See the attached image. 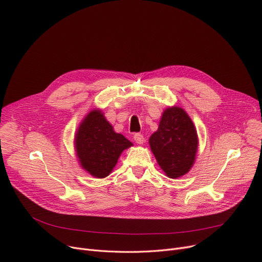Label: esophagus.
<instances>
[{
    "label": "esophagus",
    "instance_id": "esophagus-1",
    "mask_svg": "<svg viewBox=\"0 0 262 262\" xmlns=\"http://www.w3.org/2000/svg\"><path fill=\"white\" fill-rule=\"evenodd\" d=\"M134 140L136 141V143H138V144H143V142H144V137H143V135H142V134L136 133V134L134 135Z\"/></svg>",
    "mask_w": 262,
    "mask_h": 262
}]
</instances>
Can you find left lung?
I'll use <instances>...</instances> for the list:
<instances>
[{
	"label": "left lung",
	"mask_w": 262,
	"mask_h": 262,
	"mask_svg": "<svg viewBox=\"0 0 262 262\" xmlns=\"http://www.w3.org/2000/svg\"><path fill=\"white\" fill-rule=\"evenodd\" d=\"M198 144L193 122L180 107L164 110L158 130L149 138L158 164L170 178L188 173L194 162Z\"/></svg>",
	"instance_id": "8db88e82"
}]
</instances>
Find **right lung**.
Here are the masks:
<instances>
[{"label": "right lung", "mask_w": 262, "mask_h": 262, "mask_svg": "<svg viewBox=\"0 0 262 262\" xmlns=\"http://www.w3.org/2000/svg\"><path fill=\"white\" fill-rule=\"evenodd\" d=\"M133 143L121 134L115 133L99 110H93L80 124L75 138L76 153L81 167L92 176L109 175L118 158Z\"/></svg>", "instance_id": "obj_1"}]
</instances>
